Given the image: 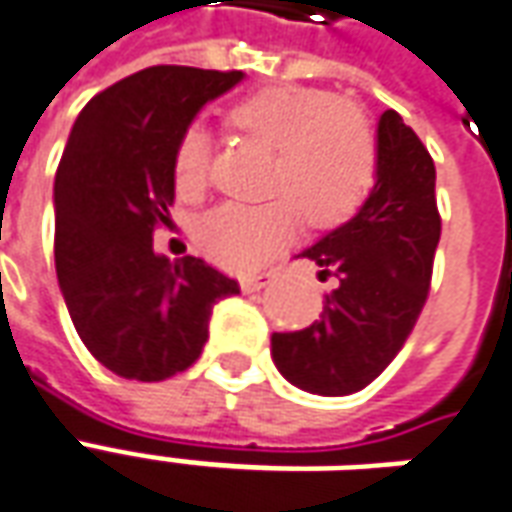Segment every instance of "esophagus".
I'll list each match as a JSON object with an SVG mask.
<instances>
[{"mask_svg":"<svg viewBox=\"0 0 512 512\" xmlns=\"http://www.w3.org/2000/svg\"><path fill=\"white\" fill-rule=\"evenodd\" d=\"M270 281H273V273L245 275V278H239V286H242V292H259V289H264Z\"/></svg>","mask_w":512,"mask_h":512,"instance_id":"esophagus-1","label":"esophagus"}]
</instances>
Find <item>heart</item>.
Here are the masks:
<instances>
[{
  "label": "heart",
  "mask_w": 512,
  "mask_h": 512,
  "mask_svg": "<svg viewBox=\"0 0 512 512\" xmlns=\"http://www.w3.org/2000/svg\"><path fill=\"white\" fill-rule=\"evenodd\" d=\"M231 123L253 143L278 151L267 204H223L198 226V248L228 270H253L292 239L300 212L311 226H336L364 204L378 173L375 132L361 112L317 88L278 85L231 110ZM212 159L209 134H181L173 176L181 195L204 190Z\"/></svg>",
  "instance_id": "b5f03b06"
}]
</instances>
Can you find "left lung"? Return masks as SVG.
I'll list each match as a JSON object with an SVG mask.
<instances>
[{
    "label": "left lung",
    "mask_w": 512,
    "mask_h": 512,
    "mask_svg": "<svg viewBox=\"0 0 512 512\" xmlns=\"http://www.w3.org/2000/svg\"><path fill=\"white\" fill-rule=\"evenodd\" d=\"M441 239L436 165L394 110L378 121V173L361 209L300 256L336 275L320 320L273 333V361L292 386L344 397L394 361L422 314Z\"/></svg>",
    "instance_id": "8db88e82"
}]
</instances>
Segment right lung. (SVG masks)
Listing matches in <instances>:
<instances>
[{
	"mask_svg": "<svg viewBox=\"0 0 512 512\" xmlns=\"http://www.w3.org/2000/svg\"><path fill=\"white\" fill-rule=\"evenodd\" d=\"M242 71L154 65L85 104L54 176V264L79 339L126 380L173 378L198 361L217 300L239 284L204 259H168L173 157L204 104Z\"/></svg>",
	"mask_w": 512,
	"mask_h": 512,
	"instance_id": "1",
	"label": "right lung"
}]
</instances>
